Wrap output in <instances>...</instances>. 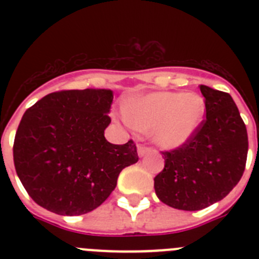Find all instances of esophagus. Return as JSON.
Wrapping results in <instances>:
<instances>
[{
    "label": "esophagus",
    "instance_id": "obj_1",
    "mask_svg": "<svg viewBox=\"0 0 259 259\" xmlns=\"http://www.w3.org/2000/svg\"><path fill=\"white\" fill-rule=\"evenodd\" d=\"M148 152H150V148H148L145 145H137V153H139L140 157H144Z\"/></svg>",
    "mask_w": 259,
    "mask_h": 259
}]
</instances>
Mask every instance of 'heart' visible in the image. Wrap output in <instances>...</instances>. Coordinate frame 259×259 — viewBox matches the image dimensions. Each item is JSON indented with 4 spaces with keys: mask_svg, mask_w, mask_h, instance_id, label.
<instances>
[{
    "mask_svg": "<svg viewBox=\"0 0 259 259\" xmlns=\"http://www.w3.org/2000/svg\"><path fill=\"white\" fill-rule=\"evenodd\" d=\"M122 114L135 130H152V139L158 146L176 149L200 127L205 101L194 92H155L124 101Z\"/></svg>",
    "mask_w": 259,
    "mask_h": 259,
    "instance_id": "1",
    "label": "heart"
}]
</instances>
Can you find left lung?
Listing matches in <instances>:
<instances>
[{"mask_svg": "<svg viewBox=\"0 0 259 259\" xmlns=\"http://www.w3.org/2000/svg\"><path fill=\"white\" fill-rule=\"evenodd\" d=\"M200 89L206 118L184 145L163 152L164 168L154 178L158 198L185 211L223 200L241 179L248 155V132L232 97Z\"/></svg>", "mask_w": 259, "mask_h": 259, "instance_id": "8db88e82", "label": "left lung"}]
</instances>
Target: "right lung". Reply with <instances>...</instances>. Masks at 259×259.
I'll list each match as a JSON object with an SVG mask.
<instances>
[{"label":"right lung","instance_id":"1","mask_svg":"<svg viewBox=\"0 0 259 259\" xmlns=\"http://www.w3.org/2000/svg\"><path fill=\"white\" fill-rule=\"evenodd\" d=\"M110 89L53 92L27 110L15 134L14 166L29 197L59 215L98 207L120 171L139 161L136 144L105 139Z\"/></svg>","mask_w":259,"mask_h":259}]
</instances>
